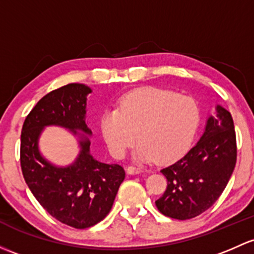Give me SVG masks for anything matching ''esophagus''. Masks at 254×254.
Here are the masks:
<instances>
[{"label":"esophagus","instance_id":"34e87169","mask_svg":"<svg viewBox=\"0 0 254 254\" xmlns=\"http://www.w3.org/2000/svg\"><path fill=\"white\" fill-rule=\"evenodd\" d=\"M127 173L130 175H137V174H143V170L141 168H136V167H127Z\"/></svg>","mask_w":254,"mask_h":254}]
</instances>
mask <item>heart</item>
I'll return each mask as SVG.
<instances>
[{
	"instance_id": "b5f03b06",
	"label": "heart",
	"mask_w": 254,
	"mask_h": 254,
	"mask_svg": "<svg viewBox=\"0 0 254 254\" xmlns=\"http://www.w3.org/2000/svg\"><path fill=\"white\" fill-rule=\"evenodd\" d=\"M199 108L189 96L158 87H141L123 95L117 109L101 116V131L112 156L122 159L135 143L140 161L169 163L183 156L193 141Z\"/></svg>"
}]
</instances>
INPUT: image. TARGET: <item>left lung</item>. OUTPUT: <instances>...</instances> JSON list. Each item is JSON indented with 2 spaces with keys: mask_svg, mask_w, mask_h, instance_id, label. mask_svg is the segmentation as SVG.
<instances>
[{
  "mask_svg": "<svg viewBox=\"0 0 254 254\" xmlns=\"http://www.w3.org/2000/svg\"><path fill=\"white\" fill-rule=\"evenodd\" d=\"M236 134L230 112L215 107L203 135L185 156L161 170L168 186L156 201L162 214L179 220L197 217L212 207L228 185L236 164Z\"/></svg>",
  "mask_w": 254,
  "mask_h": 254,
  "instance_id": "obj_1",
  "label": "left lung"
}]
</instances>
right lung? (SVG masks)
Returning a JSON list of instances; mask_svg holds the SVG:
<instances>
[{"mask_svg":"<svg viewBox=\"0 0 254 254\" xmlns=\"http://www.w3.org/2000/svg\"><path fill=\"white\" fill-rule=\"evenodd\" d=\"M91 92L84 84H68L47 93L28 114L20 136L26 185L53 218L75 229L90 228L107 217L125 179L123 167L98 162L90 153L92 132L85 118ZM51 125L70 129L78 137L80 152L71 165L58 167L39 152V136Z\"/></svg>","mask_w":254,"mask_h":254,"instance_id":"add662e5","label":"right lung"}]
</instances>
